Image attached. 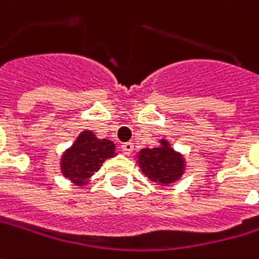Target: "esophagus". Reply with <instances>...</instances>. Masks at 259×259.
<instances>
[{"instance_id":"1","label":"esophagus","mask_w":259,"mask_h":259,"mask_svg":"<svg viewBox=\"0 0 259 259\" xmlns=\"http://www.w3.org/2000/svg\"><path fill=\"white\" fill-rule=\"evenodd\" d=\"M132 151H133V143H132V142H126V143L121 145V152H123L124 155H130Z\"/></svg>"}]
</instances>
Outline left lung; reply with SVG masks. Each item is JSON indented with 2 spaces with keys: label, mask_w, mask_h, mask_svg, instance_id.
<instances>
[{
  "label": "left lung",
  "mask_w": 259,
  "mask_h": 259,
  "mask_svg": "<svg viewBox=\"0 0 259 259\" xmlns=\"http://www.w3.org/2000/svg\"><path fill=\"white\" fill-rule=\"evenodd\" d=\"M138 165L149 181L162 187L177 183L186 172V159L183 153L174 151L166 139H161L156 148L139 151Z\"/></svg>",
  "instance_id": "8db88e82"
}]
</instances>
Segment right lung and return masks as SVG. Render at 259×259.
I'll return each instance as SVG.
<instances>
[{"mask_svg": "<svg viewBox=\"0 0 259 259\" xmlns=\"http://www.w3.org/2000/svg\"><path fill=\"white\" fill-rule=\"evenodd\" d=\"M116 155V145L108 139H98L94 132L84 130L78 135L72 146L63 152L61 172L72 184L87 186L103 162Z\"/></svg>", "mask_w": 259, "mask_h": 259, "instance_id": "1", "label": "right lung"}]
</instances>
